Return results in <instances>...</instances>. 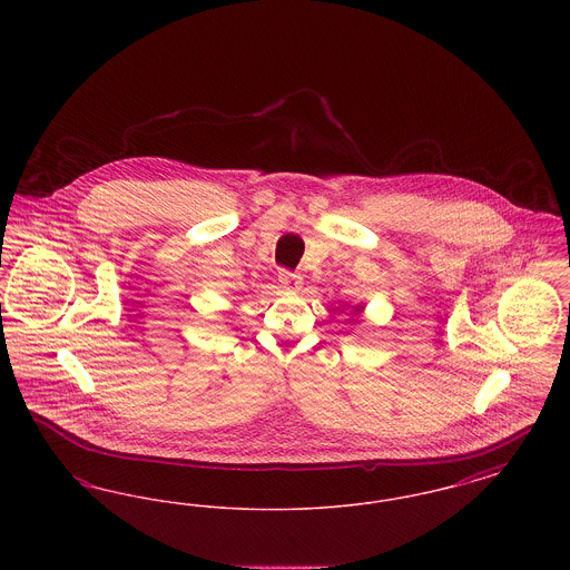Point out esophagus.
I'll return each mask as SVG.
<instances>
[{"instance_id":"obj_1","label":"esophagus","mask_w":570,"mask_h":570,"mask_svg":"<svg viewBox=\"0 0 570 570\" xmlns=\"http://www.w3.org/2000/svg\"><path fill=\"white\" fill-rule=\"evenodd\" d=\"M277 279H279V284H282L286 291H301V286H303L301 275H297V273L286 272V269H282V272H279Z\"/></svg>"}]
</instances>
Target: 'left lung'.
<instances>
[{
	"instance_id": "1",
	"label": "left lung",
	"mask_w": 570,
	"mask_h": 570,
	"mask_svg": "<svg viewBox=\"0 0 570 570\" xmlns=\"http://www.w3.org/2000/svg\"><path fill=\"white\" fill-rule=\"evenodd\" d=\"M358 312H363V305H358V307H354V316L358 314Z\"/></svg>"
}]
</instances>
